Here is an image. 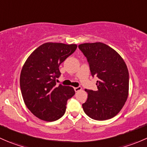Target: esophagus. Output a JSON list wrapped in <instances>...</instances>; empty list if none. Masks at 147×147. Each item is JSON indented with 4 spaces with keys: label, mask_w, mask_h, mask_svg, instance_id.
I'll return each instance as SVG.
<instances>
[{
    "label": "esophagus",
    "mask_w": 147,
    "mask_h": 147,
    "mask_svg": "<svg viewBox=\"0 0 147 147\" xmlns=\"http://www.w3.org/2000/svg\"><path fill=\"white\" fill-rule=\"evenodd\" d=\"M74 90L75 92H79L82 90V87H74Z\"/></svg>",
    "instance_id": "1"
}]
</instances>
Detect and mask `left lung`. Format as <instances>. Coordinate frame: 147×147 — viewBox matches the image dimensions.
<instances>
[{"mask_svg":"<svg viewBox=\"0 0 147 147\" xmlns=\"http://www.w3.org/2000/svg\"><path fill=\"white\" fill-rule=\"evenodd\" d=\"M79 48L87 59L92 77L98 78L97 90H85L88 96L84 112L99 121L111 119L120 112L129 94V72L117 52L102 42L83 43Z\"/></svg>","mask_w":147,"mask_h":147,"instance_id":"1","label":"left lung"}]
</instances>
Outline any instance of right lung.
<instances>
[{
	"instance_id": "right-lung-1",
	"label": "right lung",
	"mask_w": 147,
	"mask_h": 147,
	"mask_svg": "<svg viewBox=\"0 0 147 147\" xmlns=\"http://www.w3.org/2000/svg\"><path fill=\"white\" fill-rule=\"evenodd\" d=\"M75 44L46 42L28 57L20 72L22 96L28 109L40 119L53 121L64 115L67 102L75 94L72 87L59 84V66L77 49Z\"/></svg>"
}]
</instances>
